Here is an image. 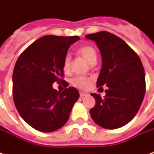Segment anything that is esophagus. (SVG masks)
<instances>
[{
  "instance_id": "esophagus-1",
  "label": "esophagus",
  "mask_w": 154,
  "mask_h": 154,
  "mask_svg": "<svg viewBox=\"0 0 154 154\" xmlns=\"http://www.w3.org/2000/svg\"><path fill=\"white\" fill-rule=\"evenodd\" d=\"M79 96H80V97H85V96H88V94L80 91V92H79Z\"/></svg>"
}]
</instances>
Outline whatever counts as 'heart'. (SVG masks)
Returning <instances> with one entry per match:
<instances>
[{
	"label": "heart",
	"instance_id": "1",
	"mask_svg": "<svg viewBox=\"0 0 154 154\" xmlns=\"http://www.w3.org/2000/svg\"><path fill=\"white\" fill-rule=\"evenodd\" d=\"M77 53L85 58L86 62L91 65H95L97 60V51L91 45H83L77 49ZM71 60L69 55H66L63 60V69L64 72H69L70 70ZM71 84L74 86L81 90L88 89L91 85V79L83 76H76L71 80Z\"/></svg>",
	"mask_w": 154,
	"mask_h": 154
}]
</instances>
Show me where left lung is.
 Wrapping results in <instances>:
<instances>
[{
	"label": "left lung",
	"instance_id": "1",
	"mask_svg": "<svg viewBox=\"0 0 154 154\" xmlns=\"http://www.w3.org/2000/svg\"><path fill=\"white\" fill-rule=\"evenodd\" d=\"M85 37L97 43L102 55L103 67L97 86L108 87L104 98L98 94H91L96 100L90 110L91 116L101 127H122L136 116L145 96L142 61L122 39L112 33L101 31Z\"/></svg>",
	"mask_w": 154,
	"mask_h": 154
}]
</instances>
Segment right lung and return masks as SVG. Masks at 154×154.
<instances>
[{
    "label": "right lung",
    "mask_w": 154,
    "mask_h": 154,
    "mask_svg": "<svg viewBox=\"0 0 154 154\" xmlns=\"http://www.w3.org/2000/svg\"><path fill=\"white\" fill-rule=\"evenodd\" d=\"M79 36L45 35L33 42L18 57L12 74V97L17 112L31 127L51 132L63 126L79 93L69 85L63 60ZM63 82V92L53 89Z\"/></svg>",
    "instance_id": "obj_1"
}]
</instances>
